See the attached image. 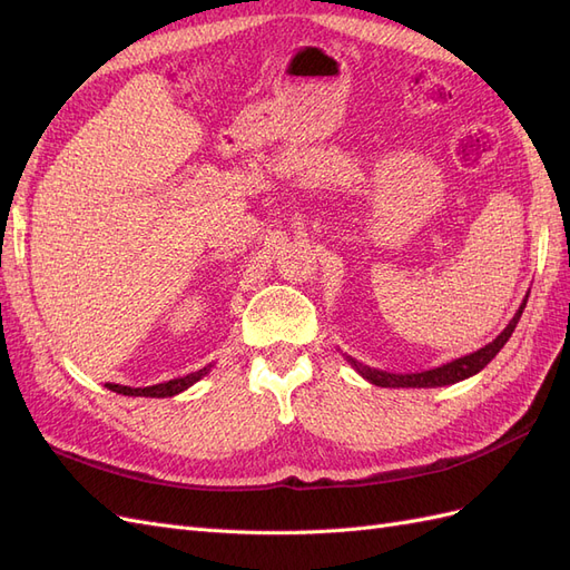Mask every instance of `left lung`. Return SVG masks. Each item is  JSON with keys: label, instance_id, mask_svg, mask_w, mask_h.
Instances as JSON below:
<instances>
[{"label": "left lung", "instance_id": "1", "mask_svg": "<svg viewBox=\"0 0 570 570\" xmlns=\"http://www.w3.org/2000/svg\"><path fill=\"white\" fill-rule=\"evenodd\" d=\"M525 302H528V297L523 299V304L519 306V312H515V316L509 321L504 331L499 333L490 344H485V347H480L473 354L454 358V361H450V364H442L438 368L421 371V373H387V371H377V368L364 366L361 361H356L347 354H344V358L350 361L352 368L361 377H364V381H368L371 385H377V387H444V385H454V383L465 381V377L480 373L499 354V350L504 347V344L511 337V333L515 331V325H519L521 314L525 308Z\"/></svg>", "mask_w": 570, "mask_h": 570}]
</instances>
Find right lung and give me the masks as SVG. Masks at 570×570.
<instances>
[{"label": "right lung", "mask_w": 570, "mask_h": 570, "mask_svg": "<svg viewBox=\"0 0 570 570\" xmlns=\"http://www.w3.org/2000/svg\"><path fill=\"white\" fill-rule=\"evenodd\" d=\"M212 371V364L204 366L195 373H187L183 377H174V381L168 383H159V385H149V387H128V385H114V383H107V387L116 394H126V396H176L180 392H185L187 387H193L195 383H199L202 377Z\"/></svg>", "instance_id": "1"}]
</instances>
